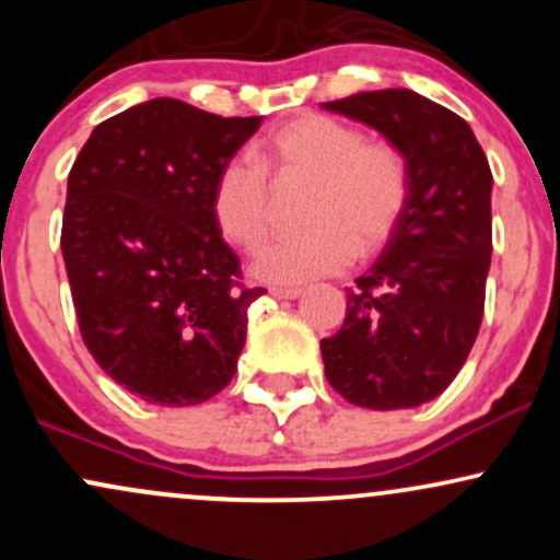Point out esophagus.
Masks as SVG:
<instances>
[{"label":"esophagus","mask_w":560,"mask_h":560,"mask_svg":"<svg viewBox=\"0 0 560 560\" xmlns=\"http://www.w3.org/2000/svg\"><path fill=\"white\" fill-rule=\"evenodd\" d=\"M271 294L276 300H298L302 294V289H298V287H273Z\"/></svg>","instance_id":"34e87169"}]
</instances>
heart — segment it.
I'll use <instances>...</instances> for the list:
<instances>
[{"instance_id": "obj_1", "label": "heart", "mask_w": 560, "mask_h": 560, "mask_svg": "<svg viewBox=\"0 0 560 560\" xmlns=\"http://www.w3.org/2000/svg\"><path fill=\"white\" fill-rule=\"evenodd\" d=\"M276 186L307 184L305 231L273 242L253 273L268 284L294 287L342 271L355 255L378 253L405 213L410 171L387 139H365L361 128L307 113L287 120L231 158L218 171L210 213L221 236L244 253H258L271 231Z\"/></svg>"}]
</instances>
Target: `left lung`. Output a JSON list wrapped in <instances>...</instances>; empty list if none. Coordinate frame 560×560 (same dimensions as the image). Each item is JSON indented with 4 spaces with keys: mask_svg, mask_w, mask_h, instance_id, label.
<instances>
[{
    "mask_svg": "<svg viewBox=\"0 0 560 560\" xmlns=\"http://www.w3.org/2000/svg\"><path fill=\"white\" fill-rule=\"evenodd\" d=\"M405 155L410 195L374 266L347 289V316L320 339L326 378L371 410L434 400L464 369L485 316L492 171L460 115L410 89L324 102Z\"/></svg>",
    "mask_w": 560,
    "mask_h": 560,
    "instance_id": "obj_1",
    "label": "left lung"
}]
</instances>
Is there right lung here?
Masks as SVG:
<instances>
[{
    "mask_svg": "<svg viewBox=\"0 0 560 560\" xmlns=\"http://www.w3.org/2000/svg\"><path fill=\"white\" fill-rule=\"evenodd\" d=\"M253 118L158 96L94 128L68 176L62 258L83 345L144 402L199 405L234 378L247 307L210 191Z\"/></svg>",
    "mask_w": 560,
    "mask_h": 560,
    "instance_id": "add662e5",
    "label": "right lung"
}]
</instances>
